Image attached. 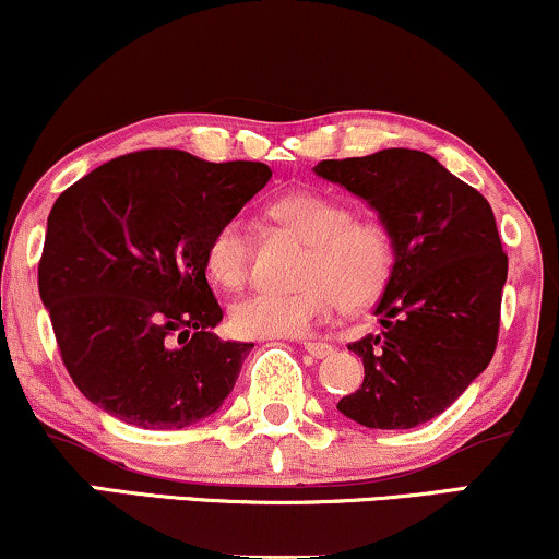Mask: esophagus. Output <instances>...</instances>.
<instances>
[{
	"label": "esophagus",
	"instance_id": "1",
	"mask_svg": "<svg viewBox=\"0 0 559 559\" xmlns=\"http://www.w3.org/2000/svg\"><path fill=\"white\" fill-rule=\"evenodd\" d=\"M305 352L309 356H314V359H328V356L333 354V346L328 344H318V341H307L305 344Z\"/></svg>",
	"mask_w": 559,
	"mask_h": 559
}]
</instances>
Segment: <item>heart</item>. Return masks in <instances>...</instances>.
Wrapping results in <instances>:
<instances>
[{
	"label": "heart",
	"mask_w": 559,
	"mask_h": 559,
	"mask_svg": "<svg viewBox=\"0 0 559 559\" xmlns=\"http://www.w3.org/2000/svg\"><path fill=\"white\" fill-rule=\"evenodd\" d=\"M273 215L312 245L301 265L305 286L260 288L231 307V331L245 338H299L333 314L372 307L395 271V241L378 218H354L344 200L325 192H294L275 200ZM205 271L218 286L239 288L250 273V231L228 215L205 241Z\"/></svg>",
	"instance_id": "obj_1"
}]
</instances>
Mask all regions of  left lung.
<instances>
[{
    "mask_svg": "<svg viewBox=\"0 0 559 559\" xmlns=\"http://www.w3.org/2000/svg\"><path fill=\"white\" fill-rule=\"evenodd\" d=\"M312 171L365 200L395 241L393 278L374 307L382 331L348 344L365 382L338 412L369 429L425 425L492 361L508 278L492 207L408 147L320 160Z\"/></svg>",
    "mask_w": 559,
    "mask_h": 559,
    "instance_id": "8db88e82",
    "label": "left lung"
}]
</instances>
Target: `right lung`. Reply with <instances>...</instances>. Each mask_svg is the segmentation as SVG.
Returning a JSON list of instances; mask_svg holds the SVG:
<instances>
[{
	"instance_id": "obj_1",
	"label": "right lung",
	"mask_w": 559,
	"mask_h": 559,
	"mask_svg": "<svg viewBox=\"0 0 559 559\" xmlns=\"http://www.w3.org/2000/svg\"><path fill=\"white\" fill-rule=\"evenodd\" d=\"M273 171L140 151L59 194L46 224L38 294L70 378L127 425L181 429L218 412L252 344L221 341L205 241Z\"/></svg>"
}]
</instances>
